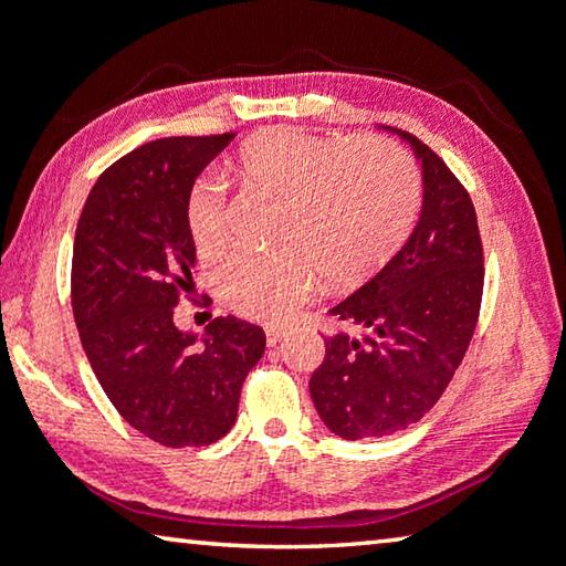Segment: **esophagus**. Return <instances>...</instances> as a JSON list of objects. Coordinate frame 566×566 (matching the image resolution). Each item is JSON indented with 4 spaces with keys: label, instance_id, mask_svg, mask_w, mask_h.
Listing matches in <instances>:
<instances>
[{
    "label": "esophagus",
    "instance_id": "1",
    "mask_svg": "<svg viewBox=\"0 0 566 566\" xmlns=\"http://www.w3.org/2000/svg\"><path fill=\"white\" fill-rule=\"evenodd\" d=\"M284 335H286V332L280 329V327H266V345L274 347L276 343H282Z\"/></svg>",
    "mask_w": 566,
    "mask_h": 566
}]
</instances>
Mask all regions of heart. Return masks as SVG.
I'll return each mask as SVG.
<instances>
[{
  "instance_id": "obj_1",
  "label": "heart",
  "mask_w": 566,
  "mask_h": 566,
  "mask_svg": "<svg viewBox=\"0 0 566 566\" xmlns=\"http://www.w3.org/2000/svg\"><path fill=\"white\" fill-rule=\"evenodd\" d=\"M241 191L280 201L269 254L229 259L217 276L221 300L249 319L276 325L317 286L353 290L398 254L416 227L423 186L412 158L396 143L357 136H315L266 128L229 158ZM186 227L196 254L213 262L227 249L223 186L196 181L186 199Z\"/></svg>"
}]
</instances>
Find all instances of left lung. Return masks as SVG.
Returning a JSON list of instances; mask_svg holds the SVG:
<instances>
[{"label":"left lung","instance_id":"1","mask_svg":"<svg viewBox=\"0 0 566 566\" xmlns=\"http://www.w3.org/2000/svg\"><path fill=\"white\" fill-rule=\"evenodd\" d=\"M423 164V211L378 276L329 310L365 337L325 339L310 392L345 441L382 438L418 423L443 396L479 325L483 244L476 209L453 170L410 133Z\"/></svg>","mask_w":566,"mask_h":566}]
</instances>
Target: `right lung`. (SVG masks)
Here are the masks:
<instances>
[{
	"instance_id": "right-lung-1",
	"label": "right lung",
	"mask_w": 566,
	"mask_h": 566,
	"mask_svg": "<svg viewBox=\"0 0 566 566\" xmlns=\"http://www.w3.org/2000/svg\"><path fill=\"white\" fill-rule=\"evenodd\" d=\"M234 133L150 140L105 168L80 213L70 294L80 343L115 410L168 448L217 443L264 355L262 327L217 317L203 345L174 325L191 300L186 199Z\"/></svg>"
}]
</instances>
